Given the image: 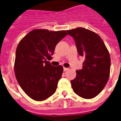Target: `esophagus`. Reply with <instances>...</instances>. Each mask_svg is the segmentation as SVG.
<instances>
[{"label":"esophagus","mask_w":121,"mask_h":121,"mask_svg":"<svg viewBox=\"0 0 121 121\" xmlns=\"http://www.w3.org/2000/svg\"><path fill=\"white\" fill-rule=\"evenodd\" d=\"M68 70V68H65V67H64V68H63V70H64V71H67Z\"/></svg>","instance_id":"obj_1"}]
</instances>
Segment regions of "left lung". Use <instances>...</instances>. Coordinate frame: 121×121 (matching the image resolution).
Here are the masks:
<instances>
[{
  "instance_id": "1",
  "label": "left lung",
  "mask_w": 121,
  "mask_h": 121,
  "mask_svg": "<svg viewBox=\"0 0 121 121\" xmlns=\"http://www.w3.org/2000/svg\"><path fill=\"white\" fill-rule=\"evenodd\" d=\"M75 41L78 53L85 57L82 69L71 81L74 92L86 99L94 98L105 87L111 70V57L101 38L83 27L68 30Z\"/></svg>"
}]
</instances>
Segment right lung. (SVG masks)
Listing matches in <instances>:
<instances>
[{
	"instance_id": "right-lung-1",
	"label": "right lung",
	"mask_w": 121,
	"mask_h": 121,
	"mask_svg": "<svg viewBox=\"0 0 121 121\" xmlns=\"http://www.w3.org/2000/svg\"><path fill=\"white\" fill-rule=\"evenodd\" d=\"M66 31L34 29L19 43L16 49L14 72L23 91L32 99L43 101L53 95L61 77V65L49 61L55 47L66 35Z\"/></svg>"
}]
</instances>
